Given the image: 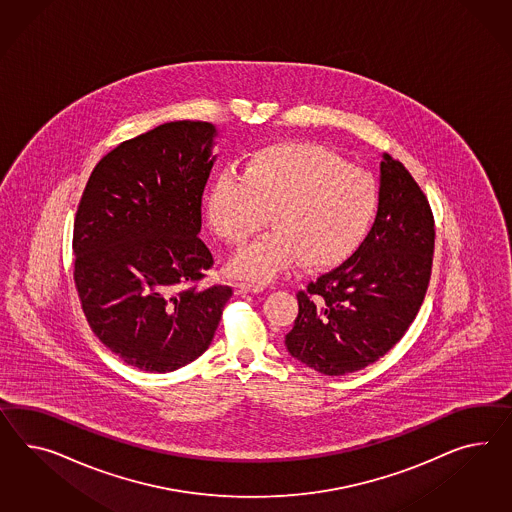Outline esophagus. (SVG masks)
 <instances>
[{
	"label": "esophagus",
	"mask_w": 512,
	"mask_h": 512,
	"mask_svg": "<svg viewBox=\"0 0 512 512\" xmlns=\"http://www.w3.org/2000/svg\"><path fill=\"white\" fill-rule=\"evenodd\" d=\"M264 285H257V283H238L235 285L236 294H248V292H263Z\"/></svg>",
	"instance_id": "obj_1"
}]
</instances>
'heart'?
<instances>
[{"label": "heart", "instance_id": "heart-1", "mask_svg": "<svg viewBox=\"0 0 512 512\" xmlns=\"http://www.w3.org/2000/svg\"><path fill=\"white\" fill-rule=\"evenodd\" d=\"M380 201L373 173L315 143L287 141L253 152L242 175L218 173L205 210L214 233L233 246H244L270 214L274 233L229 264L233 276L268 281L300 263L307 270L345 263L371 233Z\"/></svg>", "mask_w": 512, "mask_h": 512}]
</instances>
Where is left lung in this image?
Instances as JSON below:
<instances>
[{"instance_id": "obj_1", "label": "left lung", "mask_w": 512, "mask_h": 512, "mask_svg": "<svg viewBox=\"0 0 512 512\" xmlns=\"http://www.w3.org/2000/svg\"><path fill=\"white\" fill-rule=\"evenodd\" d=\"M380 210L360 249L298 292L287 352L305 367L354 373L382 358L414 322L429 287L434 220L408 169L380 162Z\"/></svg>"}]
</instances>
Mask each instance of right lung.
<instances>
[{"mask_svg": "<svg viewBox=\"0 0 512 512\" xmlns=\"http://www.w3.org/2000/svg\"><path fill=\"white\" fill-rule=\"evenodd\" d=\"M218 130L173 121L108 152L74 221V281L98 339L147 373H171L207 350L233 291L197 289L212 266L201 197Z\"/></svg>", "mask_w": 512, "mask_h": 512, "instance_id": "right-lung-1", "label": "right lung"}]
</instances>
